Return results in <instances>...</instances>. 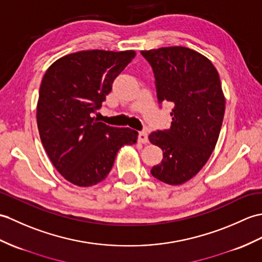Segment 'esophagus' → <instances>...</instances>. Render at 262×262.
Returning <instances> with one entry per match:
<instances>
[{
	"label": "esophagus",
	"instance_id": "34e87169",
	"mask_svg": "<svg viewBox=\"0 0 262 262\" xmlns=\"http://www.w3.org/2000/svg\"><path fill=\"white\" fill-rule=\"evenodd\" d=\"M138 142L142 143V144H146L148 143V135H147V132L146 130H142L138 133Z\"/></svg>",
	"mask_w": 262,
	"mask_h": 262
}]
</instances>
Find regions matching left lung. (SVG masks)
Here are the masks:
<instances>
[{
	"label": "left lung",
	"instance_id": "left-lung-1",
	"mask_svg": "<svg viewBox=\"0 0 262 262\" xmlns=\"http://www.w3.org/2000/svg\"><path fill=\"white\" fill-rule=\"evenodd\" d=\"M154 72L159 103L174 106L171 128L150 133L149 142L163 150L151 175L169 185L195 176L208 162L220 135L226 99L215 67L184 47L142 51Z\"/></svg>",
	"mask_w": 262,
	"mask_h": 262
}]
</instances>
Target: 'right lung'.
Here are the masks:
<instances>
[{
	"mask_svg": "<svg viewBox=\"0 0 262 262\" xmlns=\"http://www.w3.org/2000/svg\"><path fill=\"white\" fill-rule=\"evenodd\" d=\"M134 57L133 50L79 51L58 59L42 79L36 106L41 142L72 184L86 187L105 180L121 146L137 142L136 130L94 117Z\"/></svg>",
	"mask_w": 262,
	"mask_h": 262,
	"instance_id": "add662e5",
	"label": "right lung"
}]
</instances>
